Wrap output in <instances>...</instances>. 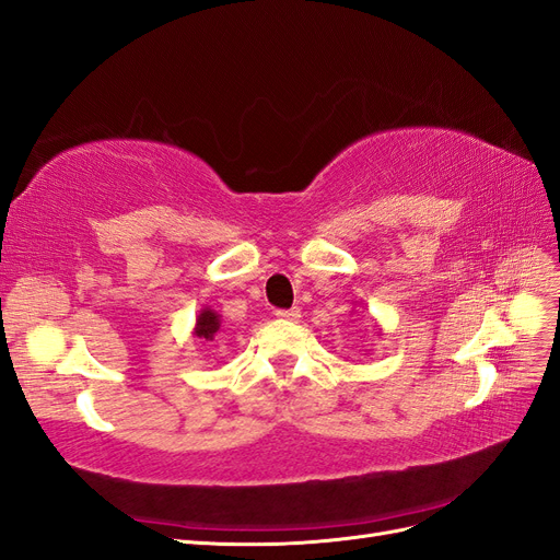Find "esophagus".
<instances>
[{"label":"esophagus","instance_id":"obj_1","mask_svg":"<svg viewBox=\"0 0 560 560\" xmlns=\"http://www.w3.org/2000/svg\"><path fill=\"white\" fill-rule=\"evenodd\" d=\"M276 315L280 317V319H299L301 317V308H290V311H276Z\"/></svg>","mask_w":560,"mask_h":560}]
</instances>
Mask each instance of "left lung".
<instances>
[{"label": "left lung", "instance_id": "8db88e82", "mask_svg": "<svg viewBox=\"0 0 560 560\" xmlns=\"http://www.w3.org/2000/svg\"><path fill=\"white\" fill-rule=\"evenodd\" d=\"M376 334H378V336H381V329H378V327H376Z\"/></svg>", "mask_w": 560, "mask_h": 560}]
</instances>
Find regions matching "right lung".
<instances>
[{
    "instance_id": "add662e5",
    "label": "right lung",
    "mask_w": 560,
    "mask_h": 560,
    "mask_svg": "<svg viewBox=\"0 0 560 560\" xmlns=\"http://www.w3.org/2000/svg\"><path fill=\"white\" fill-rule=\"evenodd\" d=\"M219 327H222V315L206 306V308H200L196 315L194 336L202 338V341H214Z\"/></svg>"
}]
</instances>
